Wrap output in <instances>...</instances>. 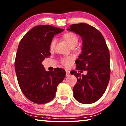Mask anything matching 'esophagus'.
I'll list each match as a JSON object with an SVG mask.
<instances>
[{
  "label": "esophagus",
  "mask_w": 126,
  "mask_h": 126,
  "mask_svg": "<svg viewBox=\"0 0 126 126\" xmlns=\"http://www.w3.org/2000/svg\"><path fill=\"white\" fill-rule=\"evenodd\" d=\"M66 76H70V71H68V70H66Z\"/></svg>",
  "instance_id": "1"
}]
</instances>
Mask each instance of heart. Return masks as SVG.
Returning <instances> with one entry per match:
<instances>
[{
  "mask_svg": "<svg viewBox=\"0 0 126 126\" xmlns=\"http://www.w3.org/2000/svg\"><path fill=\"white\" fill-rule=\"evenodd\" d=\"M63 37L71 47H75L78 43V38L77 35L73 33H66L63 35ZM56 43L57 40L55 38H53L51 40L49 45V48L51 51H53L54 49L55 45H56ZM73 58L72 57H65V58H63L62 59V63L66 67H68L73 62Z\"/></svg>",
  "mask_w": 126,
  "mask_h": 126,
  "instance_id": "heart-1",
  "label": "heart"
}]
</instances>
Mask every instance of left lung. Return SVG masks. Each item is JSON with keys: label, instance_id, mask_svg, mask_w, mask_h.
Masks as SVG:
<instances>
[{"label": "left lung", "instance_id": "8db88e82", "mask_svg": "<svg viewBox=\"0 0 126 126\" xmlns=\"http://www.w3.org/2000/svg\"><path fill=\"white\" fill-rule=\"evenodd\" d=\"M82 38L81 54L76 61V69L87 71L86 76L74 71L77 82L74 98L83 104L97 101L105 92L110 78V55L105 39L95 28L86 23L74 24L67 29Z\"/></svg>", "mask_w": 126, "mask_h": 126}]
</instances>
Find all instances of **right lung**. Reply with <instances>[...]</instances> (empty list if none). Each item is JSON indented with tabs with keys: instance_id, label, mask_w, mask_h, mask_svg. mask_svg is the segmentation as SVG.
Returning a JSON list of instances; mask_svg holds the SVG:
<instances>
[{
	"instance_id": "add662e5",
	"label": "right lung",
	"mask_w": 126,
	"mask_h": 126,
	"mask_svg": "<svg viewBox=\"0 0 126 126\" xmlns=\"http://www.w3.org/2000/svg\"><path fill=\"white\" fill-rule=\"evenodd\" d=\"M63 29L37 25L26 33L18 46L15 70L23 93L30 101L44 104L54 98L58 85L65 77L63 69L46 71L42 62L50 55L49 45L55 35Z\"/></svg>"
}]
</instances>
